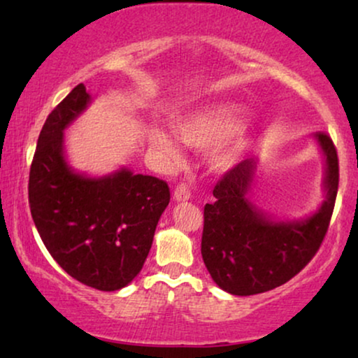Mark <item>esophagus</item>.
Listing matches in <instances>:
<instances>
[{"mask_svg": "<svg viewBox=\"0 0 358 358\" xmlns=\"http://www.w3.org/2000/svg\"><path fill=\"white\" fill-rule=\"evenodd\" d=\"M190 199V189L184 182L176 185L174 189V200L176 202H185Z\"/></svg>", "mask_w": 358, "mask_h": 358, "instance_id": "obj_1", "label": "esophagus"}]
</instances>
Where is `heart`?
I'll list each match as a JSON object with an SVG mask.
<instances>
[{"label": "heart", "mask_w": 358, "mask_h": 358, "mask_svg": "<svg viewBox=\"0 0 358 358\" xmlns=\"http://www.w3.org/2000/svg\"><path fill=\"white\" fill-rule=\"evenodd\" d=\"M233 112L228 107H208L178 117L174 120V130L182 143L194 148H205L220 140L212 153L215 168H227L236 159L241 150V131L231 129ZM151 143L166 159L178 161L179 148L176 140L164 130L151 131Z\"/></svg>", "instance_id": "obj_1"}]
</instances>
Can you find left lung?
<instances>
[{"instance_id":"obj_1","label":"left lung","mask_w":358,"mask_h":358,"mask_svg":"<svg viewBox=\"0 0 358 358\" xmlns=\"http://www.w3.org/2000/svg\"><path fill=\"white\" fill-rule=\"evenodd\" d=\"M326 158V200L311 217L273 222L248 199L256 159L238 163L213 189L203 208L202 257L215 283L224 292L249 296L290 280L315 257L324 239L339 187V159L331 136L316 131Z\"/></svg>"}]
</instances>
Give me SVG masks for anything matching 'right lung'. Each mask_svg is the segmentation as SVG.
<instances>
[{
  "instance_id": "1",
  "label": "right lung",
  "mask_w": 358,
  "mask_h": 358,
  "mask_svg": "<svg viewBox=\"0 0 358 358\" xmlns=\"http://www.w3.org/2000/svg\"><path fill=\"white\" fill-rule=\"evenodd\" d=\"M90 102L81 83L47 117L29 173V207L47 251L68 275L114 292L143 267L171 194L164 180L125 168L87 178L68 166L63 130Z\"/></svg>"
}]
</instances>
